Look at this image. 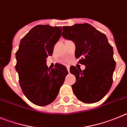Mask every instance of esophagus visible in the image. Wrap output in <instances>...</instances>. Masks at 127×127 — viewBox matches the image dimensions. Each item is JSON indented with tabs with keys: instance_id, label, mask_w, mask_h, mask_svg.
<instances>
[{
	"instance_id": "1",
	"label": "esophagus",
	"mask_w": 127,
	"mask_h": 127,
	"mask_svg": "<svg viewBox=\"0 0 127 127\" xmlns=\"http://www.w3.org/2000/svg\"><path fill=\"white\" fill-rule=\"evenodd\" d=\"M66 68H67V69H68V72H69V66H66Z\"/></svg>"
}]
</instances>
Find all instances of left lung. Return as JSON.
<instances>
[{
    "label": "left lung",
    "mask_w": 127,
    "mask_h": 127,
    "mask_svg": "<svg viewBox=\"0 0 127 127\" xmlns=\"http://www.w3.org/2000/svg\"><path fill=\"white\" fill-rule=\"evenodd\" d=\"M62 36L75 44V55L85 69L71 66L76 77L72 85L74 94L84 103H94L106 95L111 87L116 67L113 47L104 33L89 24L63 27Z\"/></svg>",
    "instance_id": "obj_1"
}]
</instances>
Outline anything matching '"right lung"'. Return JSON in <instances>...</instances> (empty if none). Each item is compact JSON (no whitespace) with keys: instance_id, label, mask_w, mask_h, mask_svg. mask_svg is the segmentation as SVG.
Masks as SVG:
<instances>
[{"instance_id":"obj_1","label":"right lung","mask_w":127,"mask_h":127,"mask_svg":"<svg viewBox=\"0 0 127 127\" xmlns=\"http://www.w3.org/2000/svg\"><path fill=\"white\" fill-rule=\"evenodd\" d=\"M61 32L60 27L35 26L21 40L16 53L19 85L34 104L44 106L53 102L68 74L63 65L50 69L46 64V58L52 55Z\"/></svg>"}]
</instances>
